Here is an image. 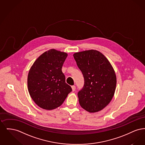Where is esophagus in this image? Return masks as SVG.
Listing matches in <instances>:
<instances>
[{
    "label": "esophagus",
    "instance_id": "esophagus-1",
    "mask_svg": "<svg viewBox=\"0 0 145 145\" xmlns=\"http://www.w3.org/2000/svg\"><path fill=\"white\" fill-rule=\"evenodd\" d=\"M72 89L73 91H74L76 90V86L74 85L72 86Z\"/></svg>",
    "mask_w": 145,
    "mask_h": 145
}]
</instances>
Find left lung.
<instances>
[{"instance_id":"left-lung-1","label":"left lung","mask_w":145,"mask_h":145,"mask_svg":"<svg viewBox=\"0 0 145 145\" xmlns=\"http://www.w3.org/2000/svg\"><path fill=\"white\" fill-rule=\"evenodd\" d=\"M73 56L84 78V86L78 93L80 106L89 112L102 110L115 93L114 69L105 56L96 50L76 53Z\"/></svg>"}]
</instances>
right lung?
Wrapping results in <instances>:
<instances>
[{
    "mask_svg": "<svg viewBox=\"0 0 145 145\" xmlns=\"http://www.w3.org/2000/svg\"><path fill=\"white\" fill-rule=\"evenodd\" d=\"M67 56L65 52L50 49L40 55L29 70V94L43 109L50 110L60 106L72 90L65 82L61 70Z\"/></svg>",
    "mask_w": 145,
    "mask_h": 145,
    "instance_id": "1",
    "label": "right lung"
}]
</instances>
